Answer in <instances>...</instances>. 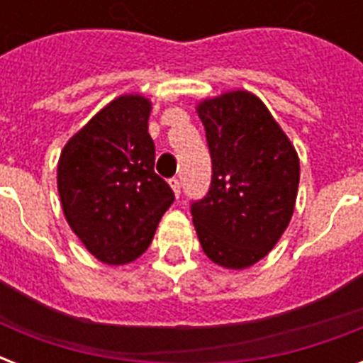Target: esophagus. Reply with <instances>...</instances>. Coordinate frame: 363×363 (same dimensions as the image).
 <instances>
[{
	"label": "esophagus",
	"mask_w": 363,
	"mask_h": 363,
	"mask_svg": "<svg viewBox=\"0 0 363 363\" xmlns=\"http://www.w3.org/2000/svg\"><path fill=\"white\" fill-rule=\"evenodd\" d=\"M169 186L173 188V192H175V196H181V181L179 179H169Z\"/></svg>",
	"instance_id": "esophagus-1"
}]
</instances>
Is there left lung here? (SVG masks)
Here are the masks:
<instances>
[{
    "instance_id": "obj_1",
    "label": "left lung",
    "mask_w": 363,
    "mask_h": 363,
    "mask_svg": "<svg viewBox=\"0 0 363 363\" xmlns=\"http://www.w3.org/2000/svg\"><path fill=\"white\" fill-rule=\"evenodd\" d=\"M213 162L209 192L192 201L203 252L228 269L264 258L292 218L299 158L262 99L238 90L198 105Z\"/></svg>"
}]
</instances>
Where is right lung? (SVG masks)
<instances>
[{
    "instance_id": "add662e5",
    "label": "right lung",
    "mask_w": 363,
    "mask_h": 363,
    "mask_svg": "<svg viewBox=\"0 0 363 363\" xmlns=\"http://www.w3.org/2000/svg\"><path fill=\"white\" fill-rule=\"evenodd\" d=\"M150 101L121 96L71 137L60 154L65 220L99 262L130 264L148 248L175 194L154 173Z\"/></svg>"
}]
</instances>
